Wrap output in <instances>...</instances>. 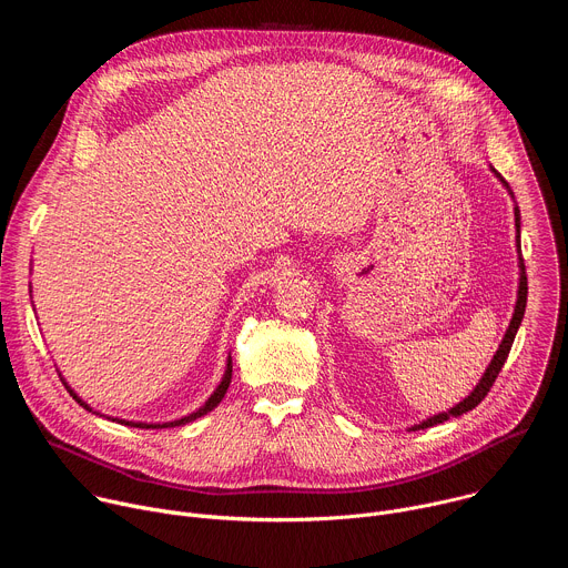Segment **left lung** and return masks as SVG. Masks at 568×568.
Instances as JSON below:
<instances>
[{
  "instance_id": "8db88e82",
  "label": "left lung",
  "mask_w": 568,
  "mask_h": 568,
  "mask_svg": "<svg viewBox=\"0 0 568 568\" xmlns=\"http://www.w3.org/2000/svg\"><path fill=\"white\" fill-rule=\"evenodd\" d=\"M490 171L495 173V178L501 182V186L508 191V195H510V197H513V202H515V195H513V191H510L508 182H506V180H504V178H501L493 166H490ZM515 229H517V233H515V245H517V267H519L517 301H515V312H513V318H510V326H508V331H506V335H504V339H501V344H499V348H497L495 357L490 359L488 368H485V373L480 375V379L476 382L474 390H471L467 397H463L458 404H454V407H449L447 412H440V414H436V416H429V418H425L423 423H418V425L409 427V432L427 429V427L440 425V423H445V420H449V418H458V416H463V414L471 412V409L476 407V404H478L485 395H488V390H490V386L495 384V379H497L499 371L504 368V364H506V359H508V353H510V348H513L515 335H517V331H519V326H521V318H524V312H526V296H528L526 267H524V258H521V213H519L517 202H515Z\"/></svg>"
}]
</instances>
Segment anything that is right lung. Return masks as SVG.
<instances>
[{
	"label": "right lung",
	"mask_w": 568,
	"mask_h": 568,
	"mask_svg": "<svg viewBox=\"0 0 568 568\" xmlns=\"http://www.w3.org/2000/svg\"><path fill=\"white\" fill-rule=\"evenodd\" d=\"M33 292V290H31ZM33 303V301H31ZM231 368H233V364H231V355L226 357V368H224V375H222V379H220V384L215 386V390L211 393V397L202 404L200 409H195L193 414H189V416H182V418H178V420H169V423H136V420H125V418H112V416H105V414H101V412H97V409H92L90 404L80 397L71 386H69V382L62 377V373L58 371V375H60V379H62V384L67 386V390L73 395V399L80 404V407L83 409H88V412H92V414H97V416H103V418H110V420H114V423H121V425H125V427H139V429H161V427H182V425H186V423H193V420H197V418H202V416H206L209 412H213L217 404H220V399L224 397V393H226V388H229V384H231Z\"/></svg>",
	"instance_id": "1"
}]
</instances>
